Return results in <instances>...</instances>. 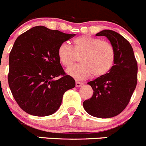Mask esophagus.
<instances>
[{
    "instance_id": "34e87169",
    "label": "esophagus",
    "mask_w": 146,
    "mask_h": 146,
    "mask_svg": "<svg viewBox=\"0 0 146 146\" xmlns=\"http://www.w3.org/2000/svg\"><path fill=\"white\" fill-rule=\"evenodd\" d=\"M84 84L82 83V82H76V87H79V86H82Z\"/></svg>"
}]
</instances>
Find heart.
I'll return each mask as SVG.
<instances>
[{
	"instance_id": "heart-1",
	"label": "heart",
	"mask_w": 146,
	"mask_h": 146,
	"mask_svg": "<svg viewBox=\"0 0 146 146\" xmlns=\"http://www.w3.org/2000/svg\"><path fill=\"white\" fill-rule=\"evenodd\" d=\"M73 50L66 42L60 44L57 54L59 61L67 67L72 63L74 53H80V63L70 66L66 72L77 80L89 77L92 74L99 77L107 74L113 67L116 59L115 50L111 43L100 39L82 35L73 40Z\"/></svg>"
}]
</instances>
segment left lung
Instances as JSON below:
<instances>
[{"instance_id":"8db88e82","label":"left lung","mask_w":146,"mask_h":146,"mask_svg":"<svg viewBox=\"0 0 146 146\" xmlns=\"http://www.w3.org/2000/svg\"><path fill=\"white\" fill-rule=\"evenodd\" d=\"M105 36L116 54L111 70L88 84L93 96L83 102L84 109L91 116L108 119L121 113L129 103L136 87L138 64L129 42L116 32L104 30L96 35Z\"/></svg>"}]
</instances>
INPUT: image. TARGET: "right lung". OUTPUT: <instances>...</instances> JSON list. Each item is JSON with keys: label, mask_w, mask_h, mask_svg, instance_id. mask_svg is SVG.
Listing matches in <instances>:
<instances>
[{"label": "right lung", "mask_w": 146, "mask_h": 146, "mask_svg": "<svg viewBox=\"0 0 146 146\" xmlns=\"http://www.w3.org/2000/svg\"><path fill=\"white\" fill-rule=\"evenodd\" d=\"M74 36L36 26L16 39L9 55L8 84L26 113L36 116L55 113L64 92L75 86L74 79L64 72L57 54L60 44Z\"/></svg>", "instance_id": "1"}]
</instances>
